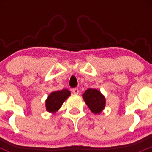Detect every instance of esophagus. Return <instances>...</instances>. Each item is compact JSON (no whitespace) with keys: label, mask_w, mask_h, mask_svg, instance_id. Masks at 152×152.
<instances>
[{"label":"esophagus","mask_w":152,"mask_h":152,"mask_svg":"<svg viewBox=\"0 0 152 152\" xmlns=\"http://www.w3.org/2000/svg\"><path fill=\"white\" fill-rule=\"evenodd\" d=\"M72 92H73L75 94H77L79 93V90L77 89V88H73V89H72Z\"/></svg>","instance_id":"1"}]
</instances>
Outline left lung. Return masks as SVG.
<instances>
[{
  "instance_id": "8db88e82",
  "label": "left lung",
  "mask_w": 152,
  "mask_h": 152,
  "mask_svg": "<svg viewBox=\"0 0 152 152\" xmlns=\"http://www.w3.org/2000/svg\"><path fill=\"white\" fill-rule=\"evenodd\" d=\"M83 99L91 112L94 114H100L105 109L106 99L99 90L88 89L82 94Z\"/></svg>"
}]
</instances>
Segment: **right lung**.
<instances>
[{
    "label": "right lung",
    "instance_id": "add662e5",
    "mask_svg": "<svg viewBox=\"0 0 152 152\" xmlns=\"http://www.w3.org/2000/svg\"><path fill=\"white\" fill-rule=\"evenodd\" d=\"M71 92L67 89L53 91L48 96L45 100L46 110L51 113H55L61 108L62 103L69 97Z\"/></svg>",
    "mask_w": 152,
    "mask_h": 152
}]
</instances>
